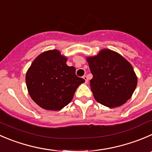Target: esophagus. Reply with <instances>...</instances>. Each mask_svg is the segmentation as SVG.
Listing matches in <instances>:
<instances>
[{"label":"esophagus","mask_w":152,"mask_h":152,"mask_svg":"<svg viewBox=\"0 0 152 152\" xmlns=\"http://www.w3.org/2000/svg\"><path fill=\"white\" fill-rule=\"evenodd\" d=\"M83 79L85 80V82H88V76H83Z\"/></svg>","instance_id":"obj_1"}]
</instances>
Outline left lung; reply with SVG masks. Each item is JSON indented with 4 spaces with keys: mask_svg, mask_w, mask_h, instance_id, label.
<instances>
[{
    "mask_svg": "<svg viewBox=\"0 0 152 152\" xmlns=\"http://www.w3.org/2000/svg\"><path fill=\"white\" fill-rule=\"evenodd\" d=\"M93 74L90 81L95 99L108 107H116L132 97L137 78L132 64L117 53L102 50L98 55L87 58Z\"/></svg>",
    "mask_w": 152,
    "mask_h": 152,
    "instance_id": "left-lung-1",
    "label": "left lung"
}]
</instances>
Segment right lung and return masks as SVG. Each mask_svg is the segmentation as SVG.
Instances as JSON below:
<instances>
[{"label":"right lung","instance_id":"obj_1","mask_svg":"<svg viewBox=\"0 0 152 152\" xmlns=\"http://www.w3.org/2000/svg\"><path fill=\"white\" fill-rule=\"evenodd\" d=\"M67 57L57 50L42 53L28 69L26 84L29 96L41 107L59 110L70 102L76 88L85 79L76 68L66 64Z\"/></svg>","mask_w":152,"mask_h":152}]
</instances>
